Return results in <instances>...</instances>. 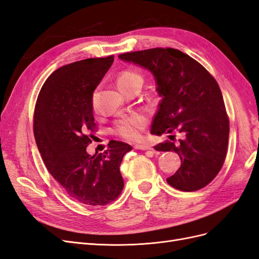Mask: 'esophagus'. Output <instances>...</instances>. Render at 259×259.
<instances>
[{"instance_id":"34e87169","label":"esophagus","mask_w":259,"mask_h":259,"mask_svg":"<svg viewBox=\"0 0 259 259\" xmlns=\"http://www.w3.org/2000/svg\"><path fill=\"white\" fill-rule=\"evenodd\" d=\"M134 148L138 149V150H151V147L147 145H135Z\"/></svg>"}]
</instances>
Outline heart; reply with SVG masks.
Returning <instances> with one entry per match:
<instances>
[{
  "instance_id": "obj_1",
  "label": "heart",
  "mask_w": 259,
  "mask_h": 259,
  "mask_svg": "<svg viewBox=\"0 0 259 259\" xmlns=\"http://www.w3.org/2000/svg\"><path fill=\"white\" fill-rule=\"evenodd\" d=\"M135 81H142L143 76L140 73L133 71V70H125L119 77H117V85L119 88L127 85ZM147 125L146 117L142 114L134 113L127 116H123L114 122L112 132L116 136L126 140H137L142 134V131Z\"/></svg>"
}]
</instances>
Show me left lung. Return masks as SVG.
Instances as JSON below:
<instances>
[{
	"mask_svg": "<svg viewBox=\"0 0 259 259\" xmlns=\"http://www.w3.org/2000/svg\"><path fill=\"white\" fill-rule=\"evenodd\" d=\"M119 58L154 75L162 99L152 134L184 135L178 144L166 140L156 147L175 151L182 160L176 173L166 179L168 185L186 192L207 186L224 165L229 138V117L214 76L189 55L170 48L124 53Z\"/></svg>",
	"mask_w": 259,
	"mask_h": 259,
	"instance_id": "8db88e82",
	"label": "left lung"
}]
</instances>
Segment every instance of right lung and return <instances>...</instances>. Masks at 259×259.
<instances>
[{
  "mask_svg": "<svg viewBox=\"0 0 259 259\" xmlns=\"http://www.w3.org/2000/svg\"><path fill=\"white\" fill-rule=\"evenodd\" d=\"M113 59L88 58L55 70L38 93L33 114L35 143L49 171L69 197L92 206L107 205L121 194L120 165L132 150L112 140L103 153L86 152L96 131L93 93Z\"/></svg>",
  "mask_w": 259,
  "mask_h": 259,
  "instance_id": "obj_1",
  "label": "right lung"
}]
</instances>
